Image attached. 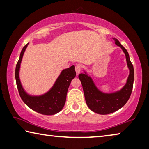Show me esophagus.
<instances>
[{"label": "esophagus", "instance_id": "1", "mask_svg": "<svg viewBox=\"0 0 149 149\" xmlns=\"http://www.w3.org/2000/svg\"><path fill=\"white\" fill-rule=\"evenodd\" d=\"M81 70H82L81 65H77L76 66H75V70H76V72H77V74H79V73L80 72V71H81Z\"/></svg>", "mask_w": 149, "mask_h": 149}]
</instances>
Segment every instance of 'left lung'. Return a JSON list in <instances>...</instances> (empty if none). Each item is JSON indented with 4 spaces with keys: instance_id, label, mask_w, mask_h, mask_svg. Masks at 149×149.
Segmentation results:
<instances>
[{
    "instance_id": "8db88e82",
    "label": "left lung",
    "mask_w": 149,
    "mask_h": 149,
    "mask_svg": "<svg viewBox=\"0 0 149 149\" xmlns=\"http://www.w3.org/2000/svg\"><path fill=\"white\" fill-rule=\"evenodd\" d=\"M113 39L115 44L120 47L126 55L127 65L130 70V74L124 86L116 92L103 93L97 89L92 78L88 76L86 72H85L84 74L81 73L79 75L88 107L93 112L100 114H111L122 108L128 101L134 85V70L130 59L128 52L116 38Z\"/></svg>"
}]
</instances>
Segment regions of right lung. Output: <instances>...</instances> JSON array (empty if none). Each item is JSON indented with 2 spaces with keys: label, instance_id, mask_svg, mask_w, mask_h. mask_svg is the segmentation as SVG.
<instances>
[{
  "label": "right lung",
  "instance_id": "obj_1",
  "mask_svg": "<svg viewBox=\"0 0 149 149\" xmlns=\"http://www.w3.org/2000/svg\"><path fill=\"white\" fill-rule=\"evenodd\" d=\"M28 44L29 43L23 48L15 67V77L18 92L23 102L32 110L42 114L53 115L59 113L63 108L68 88L71 80L76 76L75 67L72 65L68 69L63 70L55 84L48 92L39 96L29 95L23 89L19 76L21 62Z\"/></svg>",
  "mask_w": 149,
  "mask_h": 149
}]
</instances>
